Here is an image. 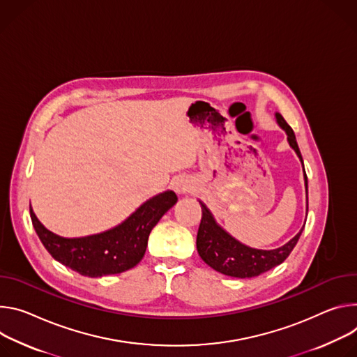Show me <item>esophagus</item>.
Returning a JSON list of instances; mask_svg holds the SVG:
<instances>
[{"label":"esophagus","mask_w":357,"mask_h":357,"mask_svg":"<svg viewBox=\"0 0 357 357\" xmlns=\"http://www.w3.org/2000/svg\"><path fill=\"white\" fill-rule=\"evenodd\" d=\"M176 190H177V191H181V192H183V191H185V185H181V184H177V187H176Z\"/></svg>","instance_id":"obj_1"}]
</instances>
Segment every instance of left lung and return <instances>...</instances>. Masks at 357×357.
Wrapping results in <instances>:
<instances>
[{"label": "left lung", "instance_id": "1", "mask_svg": "<svg viewBox=\"0 0 357 357\" xmlns=\"http://www.w3.org/2000/svg\"><path fill=\"white\" fill-rule=\"evenodd\" d=\"M276 121H278L280 126L287 132L291 147L296 151L303 165L302 154L299 151L292 128L287 123V121L280 113H276ZM305 185H306V195H307L306 174H305ZM200 206H202L203 215H202L199 232H197V251H199L202 259L207 265H210L213 269L224 275L234 276V278H254V276H258L272 269L273 266L282 264L295 248L305 227L303 225L302 229L294 236V238L281 248L271 250V251L255 250L232 238L229 234H227L221 227L217 225L208 208L203 203H200Z\"/></svg>", "mask_w": 357, "mask_h": 357}]
</instances>
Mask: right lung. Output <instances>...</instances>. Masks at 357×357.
<instances>
[{
	"label": "right lung",
	"mask_w": 357,
	"mask_h": 357,
	"mask_svg": "<svg viewBox=\"0 0 357 357\" xmlns=\"http://www.w3.org/2000/svg\"><path fill=\"white\" fill-rule=\"evenodd\" d=\"M174 191L158 194L116 228L85 236L62 238L48 231L29 208L32 225L47 251L65 266L84 276L114 275L136 266L143 258L153 227L174 204Z\"/></svg>",
	"instance_id": "1"
}]
</instances>
